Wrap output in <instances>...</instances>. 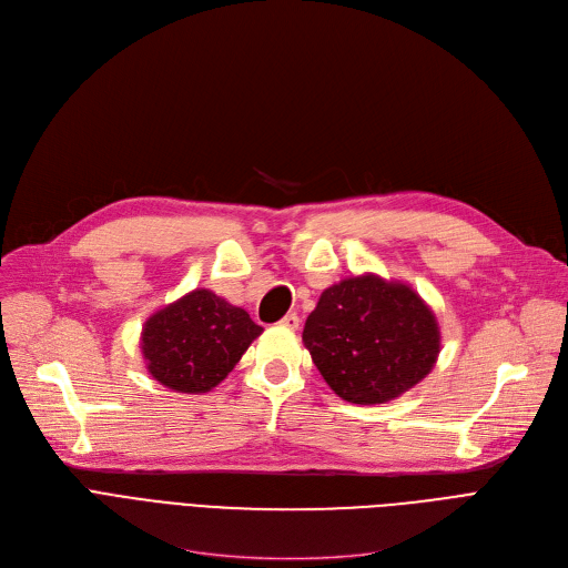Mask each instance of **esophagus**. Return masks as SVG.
I'll list each match as a JSON object with an SVG mask.
<instances>
[{
    "label": "esophagus",
    "instance_id": "1",
    "mask_svg": "<svg viewBox=\"0 0 568 568\" xmlns=\"http://www.w3.org/2000/svg\"><path fill=\"white\" fill-rule=\"evenodd\" d=\"M300 317H296L294 313H287L283 320H281V326H285V329H290V332H296L300 329Z\"/></svg>",
    "mask_w": 568,
    "mask_h": 568
}]
</instances>
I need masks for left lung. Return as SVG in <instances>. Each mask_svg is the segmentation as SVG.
<instances>
[{
	"instance_id": "obj_1",
	"label": "left lung",
	"mask_w": 568,
	"mask_h": 568,
	"mask_svg": "<svg viewBox=\"0 0 568 568\" xmlns=\"http://www.w3.org/2000/svg\"><path fill=\"white\" fill-rule=\"evenodd\" d=\"M332 392L354 405L389 403L437 364L435 311L409 283L366 272L320 294L302 334Z\"/></svg>"
}]
</instances>
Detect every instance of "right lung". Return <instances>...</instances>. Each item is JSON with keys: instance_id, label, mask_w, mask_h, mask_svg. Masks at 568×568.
Wrapping results in <instances>:
<instances>
[{"instance_id": "right-lung-1", "label": "right lung", "mask_w": 568, "mask_h": 568, "mask_svg": "<svg viewBox=\"0 0 568 568\" xmlns=\"http://www.w3.org/2000/svg\"><path fill=\"white\" fill-rule=\"evenodd\" d=\"M262 332L242 306L195 287L144 320L140 354L165 389L202 396L230 375Z\"/></svg>"}]
</instances>
